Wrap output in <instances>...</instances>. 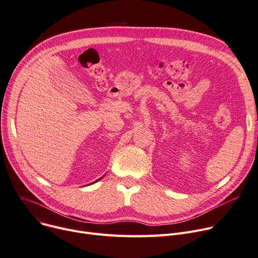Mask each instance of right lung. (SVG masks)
I'll use <instances>...</instances> for the list:
<instances>
[{
  "mask_svg": "<svg viewBox=\"0 0 258 258\" xmlns=\"http://www.w3.org/2000/svg\"><path fill=\"white\" fill-rule=\"evenodd\" d=\"M101 178H102V177H101ZM98 180H99V179H98ZM96 181H97V180H96ZM94 182H95V181H94Z\"/></svg>",
  "mask_w": 258,
  "mask_h": 258,
  "instance_id": "obj_1",
  "label": "right lung"
}]
</instances>
